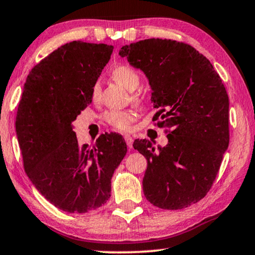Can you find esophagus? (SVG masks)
Wrapping results in <instances>:
<instances>
[{
  "instance_id": "1",
  "label": "esophagus",
  "mask_w": 255,
  "mask_h": 255,
  "mask_svg": "<svg viewBox=\"0 0 255 255\" xmlns=\"http://www.w3.org/2000/svg\"><path fill=\"white\" fill-rule=\"evenodd\" d=\"M124 139H125V142H127V144H128V148H132V143H133V138H132V136L125 134L124 135Z\"/></svg>"
}]
</instances>
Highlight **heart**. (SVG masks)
I'll return each mask as SVG.
<instances>
[{"mask_svg":"<svg viewBox=\"0 0 255 255\" xmlns=\"http://www.w3.org/2000/svg\"><path fill=\"white\" fill-rule=\"evenodd\" d=\"M112 77L113 80L122 85L124 89L128 90V91L135 90L140 82V76L138 72L128 65H119L115 68H113ZM99 91V84H93L91 90L92 99H97ZM132 100L138 103L139 97L135 95L132 96ZM103 117L106 123L120 131L130 130L133 122L135 121V114L132 111H108L105 113Z\"/></svg>","mask_w":255,"mask_h":255,"instance_id":"obj_1","label":"heart"}]
</instances>
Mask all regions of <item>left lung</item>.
<instances>
[{
    "mask_svg": "<svg viewBox=\"0 0 255 255\" xmlns=\"http://www.w3.org/2000/svg\"><path fill=\"white\" fill-rule=\"evenodd\" d=\"M142 70L151 103L168 142L155 150L149 140H135L147 159L143 194L152 205L180 210L205 197L229 144V99L209 59L193 46L162 38L131 43L120 50Z\"/></svg>",
    "mask_w": 255,
    "mask_h": 255,
    "instance_id": "1",
    "label": "left lung"
}]
</instances>
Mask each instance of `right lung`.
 I'll list each match as a JSON object with an SVG mask.
<instances>
[{"label":"right lung","mask_w":255,"mask_h":255,"mask_svg":"<svg viewBox=\"0 0 255 255\" xmlns=\"http://www.w3.org/2000/svg\"><path fill=\"white\" fill-rule=\"evenodd\" d=\"M114 46L73 41L30 70L15 117L27 177L45 199L68 213H85L111 197L112 177L128 148L122 135L78 144L73 122L92 103L91 90Z\"/></svg>","instance_id":"obj_1"}]
</instances>
